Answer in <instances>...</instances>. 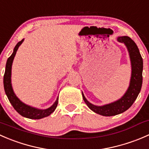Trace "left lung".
<instances>
[{
  "instance_id": "8db88e82",
  "label": "left lung",
  "mask_w": 149,
  "mask_h": 149,
  "mask_svg": "<svg viewBox=\"0 0 149 149\" xmlns=\"http://www.w3.org/2000/svg\"><path fill=\"white\" fill-rule=\"evenodd\" d=\"M119 42L124 43L127 47L131 62V78L127 91L120 100L103 106H96L87 101L82 93L83 99L90 109L103 116H114L123 113L132 106L141 91L143 82V59L139 49L133 40L127 36L119 37Z\"/></svg>"
}]
</instances>
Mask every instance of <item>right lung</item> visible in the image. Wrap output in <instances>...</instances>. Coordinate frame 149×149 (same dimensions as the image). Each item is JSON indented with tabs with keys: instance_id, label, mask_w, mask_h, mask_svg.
<instances>
[{
	"instance_id": "add662e5",
	"label": "right lung",
	"mask_w": 149,
	"mask_h": 149,
	"mask_svg": "<svg viewBox=\"0 0 149 149\" xmlns=\"http://www.w3.org/2000/svg\"><path fill=\"white\" fill-rule=\"evenodd\" d=\"M24 40H22V41L19 42L16 44L14 49H13V53L7 60L5 73H4L3 76L4 89H5L6 94L8 100L18 113L20 114L22 116L29 118V119H41V118L49 116L51 113H52L55 111L57 106H58V97L57 98L55 103L50 107L46 109H39L23 103L19 100V99L14 94L13 88H12L11 79H10V77H11V66L12 63H13V58H14L16 52L18 50V48L22 44Z\"/></svg>"
}]
</instances>
